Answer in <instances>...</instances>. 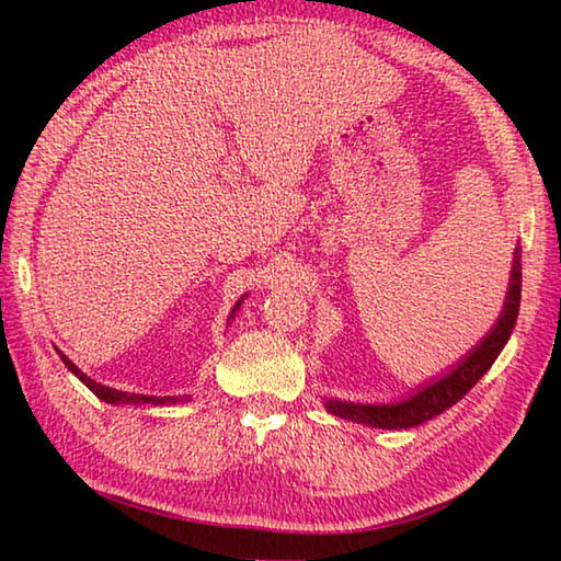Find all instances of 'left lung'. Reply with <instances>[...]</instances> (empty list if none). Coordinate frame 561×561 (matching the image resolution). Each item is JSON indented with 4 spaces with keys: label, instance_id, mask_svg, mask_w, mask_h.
Returning a JSON list of instances; mask_svg holds the SVG:
<instances>
[{
    "label": "left lung",
    "instance_id": "obj_1",
    "mask_svg": "<svg viewBox=\"0 0 561 561\" xmlns=\"http://www.w3.org/2000/svg\"><path fill=\"white\" fill-rule=\"evenodd\" d=\"M519 294H522V250L515 247L512 252V270H510V284L505 294V304L495 324L474 344L468 354L460 356L453 366L445 368L435 378L411 388L391 403H354V401H339V398H324V408L336 417H344L351 423L371 425V428L381 431H405L415 428L431 417L440 415L455 405L460 398L470 391V388L480 381L482 376L490 371L495 364L500 351L512 336L519 314Z\"/></svg>",
    "mask_w": 561,
    "mask_h": 561
}]
</instances>
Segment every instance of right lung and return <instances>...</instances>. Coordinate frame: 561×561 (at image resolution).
<instances>
[{
  "label": "right lung",
  "instance_id": "add662e5",
  "mask_svg": "<svg viewBox=\"0 0 561 561\" xmlns=\"http://www.w3.org/2000/svg\"><path fill=\"white\" fill-rule=\"evenodd\" d=\"M244 297H247V294H242V297L234 301V307H232V311H230V317H227V324H232V319L237 317V311H240ZM56 351H59V348H56ZM59 356H61V360H64V366L69 368V371H71L76 378H79V381H81L83 386L91 388V391L96 393V396L101 398V401H106V403H111V405H146V403H150V405H170V403L190 401V396H144V393H126V391H116V388H108V386H103V383H96V381H93L91 376L83 374L81 368L76 366L69 356L61 354V351H59Z\"/></svg>",
  "mask_w": 561,
  "mask_h": 561
}]
</instances>
